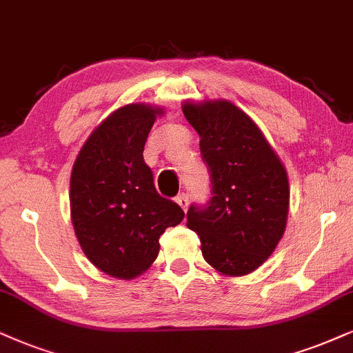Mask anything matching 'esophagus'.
I'll list each match as a JSON object with an SVG mask.
<instances>
[{
    "mask_svg": "<svg viewBox=\"0 0 353 353\" xmlns=\"http://www.w3.org/2000/svg\"><path fill=\"white\" fill-rule=\"evenodd\" d=\"M176 202L179 207L184 210V212H187V208H189V195L187 194H179L176 197Z\"/></svg>",
    "mask_w": 353,
    "mask_h": 353,
    "instance_id": "34e87169",
    "label": "esophagus"
}]
</instances>
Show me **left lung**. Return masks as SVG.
<instances>
[{
	"instance_id": "left-lung-1",
	"label": "left lung",
	"mask_w": 353,
	"mask_h": 353,
	"mask_svg": "<svg viewBox=\"0 0 353 353\" xmlns=\"http://www.w3.org/2000/svg\"><path fill=\"white\" fill-rule=\"evenodd\" d=\"M182 112L199 133L213 185L207 207L189 208L187 226L199 234L203 259L218 274H251L287 228V169L257 123L233 102L185 101Z\"/></svg>"
}]
</instances>
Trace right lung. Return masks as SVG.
<instances>
[{"label":"right lung","instance_id":"add662e5","mask_svg":"<svg viewBox=\"0 0 353 353\" xmlns=\"http://www.w3.org/2000/svg\"><path fill=\"white\" fill-rule=\"evenodd\" d=\"M158 105L119 107L92 130L71 169L70 208L84 256L104 274L132 280L150 269L159 236L184 212L154 189L143 150Z\"/></svg>","mask_w":353,"mask_h":353}]
</instances>
